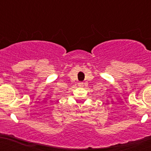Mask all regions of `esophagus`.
<instances>
[{
  "mask_svg": "<svg viewBox=\"0 0 151 151\" xmlns=\"http://www.w3.org/2000/svg\"><path fill=\"white\" fill-rule=\"evenodd\" d=\"M78 86H79V87H83L84 84L82 83V82H79V83H78Z\"/></svg>",
  "mask_w": 151,
  "mask_h": 151,
  "instance_id": "esophagus-1",
  "label": "esophagus"
}]
</instances>
